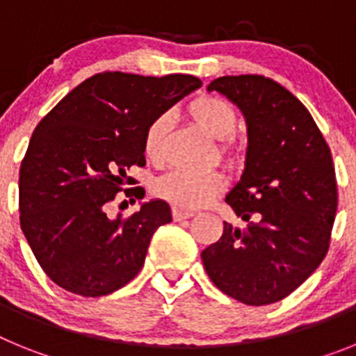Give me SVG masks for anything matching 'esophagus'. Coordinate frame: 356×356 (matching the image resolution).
Returning a JSON list of instances; mask_svg holds the SVG:
<instances>
[{
  "mask_svg": "<svg viewBox=\"0 0 356 356\" xmlns=\"http://www.w3.org/2000/svg\"><path fill=\"white\" fill-rule=\"evenodd\" d=\"M193 216L194 212H191V210L178 209V207L172 209V217H175V221H184V219H188V217H193Z\"/></svg>",
  "mask_w": 356,
  "mask_h": 356,
  "instance_id": "esophagus-1",
  "label": "esophagus"
}]
</instances>
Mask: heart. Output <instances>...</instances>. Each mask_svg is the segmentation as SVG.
<instances>
[{
  "instance_id": "heart-1",
  "label": "heart",
  "mask_w": 356,
  "mask_h": 356,
  "mask_svg": "<svg viewBox=\"0 0 356 356\" xmlns=\"http://www.w3.org/2000/svg\"><path fill=\"white\" fill-rule=\"evenodd\" d=\"M187 114L207 135L219 140L217 153L221 159L235 160L241 156V144L232 137L237 127V112L232 103L212 94H201L188 102ZM168 127V118L156 115L144 130L143 149L149 162L159 163L162 160ZM222 187L225 178L219 172L193 175L185 171H172L156 181L155 194L178 209L193 210L207 205L213 196L221 193Z\"/></svg>"
}]
</instances>
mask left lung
I'll return each instance as SVG.
<instances>
[{
  "instance_id": "8db88e82",
  "label": "left lung",
  "mask_w": 356,
  "mask_h": 356,
  "mask_svg": "<svg viewBox=\"0 0 356 356\" xmlns=\"http://www.w3.org/2000/svg\"><path fill=\"white\" fill-rule=\"evenodd\" d=\"M248 122L246 169L226 196L244 226L225 222L203 250L207 275L244 305L276 303L300 287L328 253L337 212L332 151L307 106L271 78L221 76Z\"/></svg>"
}]
</instances>
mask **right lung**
<instances>
[{"label":"right lung","mask_w":356,"mask_h":356,"mask_svg":"<svg viewBox=\"0 0 356 356\" xmlns=\"http://www.w3.org/2000/svg\"><path fill=\"white\" fill-rule=\"evenodd\" d=\"M201 87L191 74L97 72L44 115L19 169V221L42 271L58 287L99 298L124 287L146 260L156 228L171 222L165 201L130 217H108V203L146 165L144 130ZM143 200L144 188L124 191Z\"/></svg>","instance_id":"obj_1"}]
</instances>
